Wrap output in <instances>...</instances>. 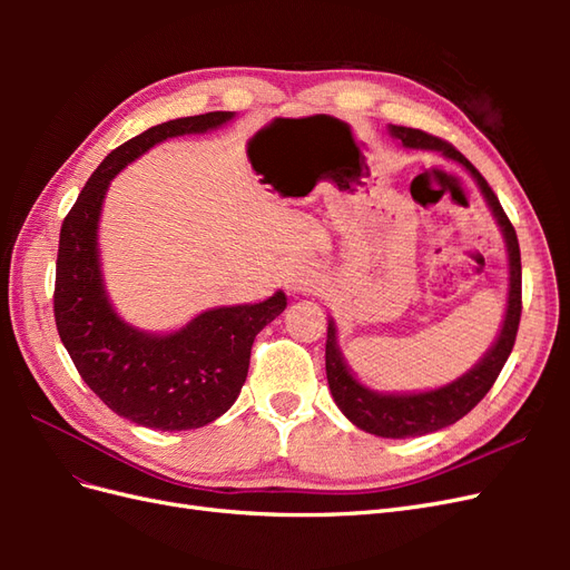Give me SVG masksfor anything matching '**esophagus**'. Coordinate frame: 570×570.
<instances>
[{
  "label": "esophagus",
  "mask_w": 570,
  "mask_h": 570,
  "mask_svg": "<svg viewBox=\"0 0 570 570\" xmlns=\"http://www.w3.org/2000/svg\"><path fill=\"white\" fill-rule=\"evenodd\" d=\"M285 283H287V289L295 292V295H299V292H312L318 285V271L312 264L299 262L287 271Z\"/></svg>",
  "instance_id": "obj_1"
}]
</instances>
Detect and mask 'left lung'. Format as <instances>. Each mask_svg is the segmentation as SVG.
Returning a JSON list of instances; mask_svg holds the SVG:
<instances>
[{
    "label": "left lung",
    "instance_id": "1",
    "mask_svg": "<svg viewBox=\"0 0 570 570\" xmlns=\"http://www.w3.org/2000/svg\"><path fill=\"white\" fill-rule=\"evenodd\" d=\"M390 132L396 137V140H402L404 147L442 151L444 157H450L471 170V176L478 180L482 195H485L490 209L507 237L509 273H511L507 318L502 325V333H499L494 342V347L485 354V358H482L473 371H469L465 375H461L459 381L440 390H430L421 394H381L356 383L350 368L344 366L342 354L337 350L335 323L333 321L327 323L325 373H327V385H331L335 404L340 406L344 416H347L356 428L366 430V433L377 438L402 440V438H419L425 433H435L440 428L456 423L490 392V387L494 385L499 373H502L507 358L513 350L515 333H519V323H521L523 302H521L519 237H515L511 220L504 214L502 204H499L488 180L478 174V168L465 159L459 149H454L450 142H444L442 137H435L416 128H406V126H390Z\"/></svg>",
    "mask_w": 570,
    "mask_h": 570
}]
</instances>
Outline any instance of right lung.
Segmentation results:
<instances>
[{
    "label": "right lung",
    "instance_id": "add662e5",
    "mask_svg": "<svg viewBox=\"0 0 570 570\" xmlns=\"http://www.w3.org/2000/svg\"><path fill=\"white\" fill-rule=\"evenodd\" d=\"M233 111L154 126L116 147L85 183L59 235L55 321L80 377L118 416L154 430L202 428L226 413L247 381L254 337L287 306L285 292L258 304L220 306L183 331L149 335L120 321L99 271L97 220L120 168L168 137L206 132Z\"/></svg>",
    "mask_w": 570,
    "mask_h": 570
}]
</instances>
